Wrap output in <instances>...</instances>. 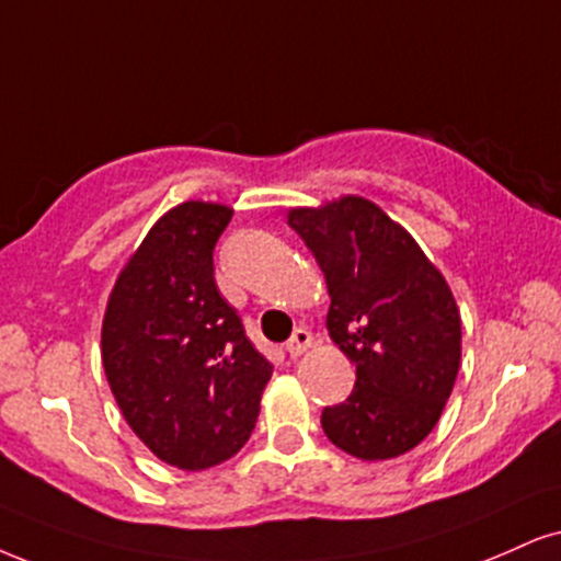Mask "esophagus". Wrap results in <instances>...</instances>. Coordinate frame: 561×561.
<instances>
[{
	"label": "esophagus",
	"instance_id": "1",
	"mask_svg": "<svg viewBox=\"0 0 561 561\" xmlns=\"http://www.w3.org/2000/svg\"><path fill=\"white\" fill-rule=\"evenodd\" d=\"M307 348H312V333L304 328H296L294 335L286 341V351L291 356H301Z\"/></svg>",
	"mask_w": 561,
	"mask_h": 561
}]
</instances>
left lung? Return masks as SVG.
<instances>
[{
	"label": "left lung",
	"instance_id": "1",
	"mask_svg": "<svg viewBox=\"0 0 561 561\" xmlns=\"http://www.w3.org/2000/svg\"><path fill=\"white\" fill-rule=\"evenodd\" d=\"M330 294L328 330L356 364L351 396L322 411L328 439L390 460L437 426L460 369V309L445 275L382 207L358 195L291 207Z\"/></svg>",
	"mask_w": 561,
	"mask_h": 561
}]
</instances>
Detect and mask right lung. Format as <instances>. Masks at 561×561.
<instances>
[{
    "mask_svg": "<svg viewBox=\"0 0 561 561\" xmlns=\"http://www.w3.org/2000/svg\"><path fill=\"white\" fill-rule=\"evenodd\" d=\"M231 216L203 199L163 213L129 254L103 314V371L124 421L182 471H205L247 445L273 377L213 275Z\"/></svg>",
    "mask_w": 561,
    "mask_h": 561,
    "instance_id": "obj_1",
    "label": "right lung"
}]
</instances>
